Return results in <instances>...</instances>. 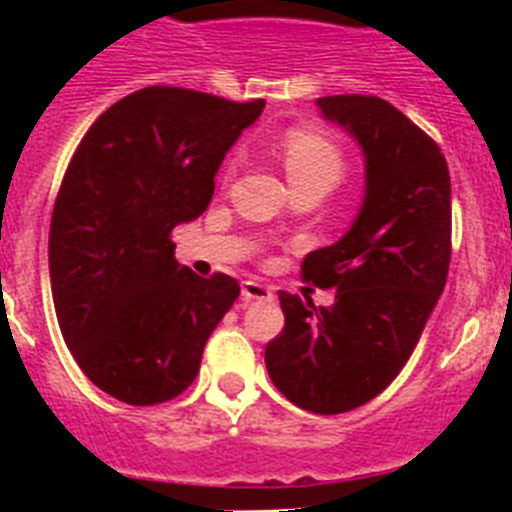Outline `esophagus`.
<instances>
[{
    "label": "esophagus",
    "mask_w": 512,
    "mask_h": 512,
    "mask_svg": "<svg viewBox=\"0 0 512 512\" xmlns=\"http://www.w3.org/2000/svg\"><path fill=\"white\" fill-rule=\"evenodd\" d=\"M241 292H243V300H271V297H274L271 287H266L264 282H256V279H246Z\"/></svg>",
    "instance_id": "34e87169"
}]
</instances>
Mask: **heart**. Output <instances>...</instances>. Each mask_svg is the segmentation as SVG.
Masks as SVG:
<instances>
[{
	"label": "heart",
	"instance_id": "obj_1",
	"mask_svg": "<svg viewBox=\"0 0 512 512\" xmlns=\"http://www.w3.org/2000/svg\"><path fill=\"white\" fill-rule=\"evenodd\" d=\"M282 161L292 184L300 189H333L348 171L341 143L318 128H292L282 138Z\"/></svg>",
	"mask_w": 512,
	"mask_h": 512
}]
</instances>
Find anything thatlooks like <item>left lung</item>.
I'll return each instance as SVG.
<instances>
[{"label": "left lung", "instance_id": "obj_1", "mask_svg": "<svg viewBox=\"0 0 512 512\" xmlns=\"http://www.w3.org/2000/svg\"><path fill=\"white\" fill-rule=\"evenodd\" d=\"M364 148L366 197L341 241L307 253L302 279L336 302L279 292L284 328L266 369L297 408H361L408 364L451 264V176L436 140L374 94L318 99Z\"/></svg>", "mask_w": 512, "mask_h": 512}]
</instances>
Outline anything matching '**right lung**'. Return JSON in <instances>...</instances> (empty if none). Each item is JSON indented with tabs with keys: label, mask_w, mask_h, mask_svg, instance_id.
Wrapping results in <instances>:
<instances>
[{
	"label": "right lung",
	"mask_w": 512,
	"mask_h": 512,
	"mask_svg": "<svg viewBox=\"0 0 512 512\" xmlns=\"http://www.w3.org/2000/svg\"><path fill=\"white\" fill-rule=\"evenodd\" d=\"M264 99L146 87L94 120L63 174L48 238L58 325L89 382L128 405L182 395L241 295L179 269L171 230L200 217L215 174Z\"/></svg>",
	"instance_id": "right-lung-1"
}]
</instances>
